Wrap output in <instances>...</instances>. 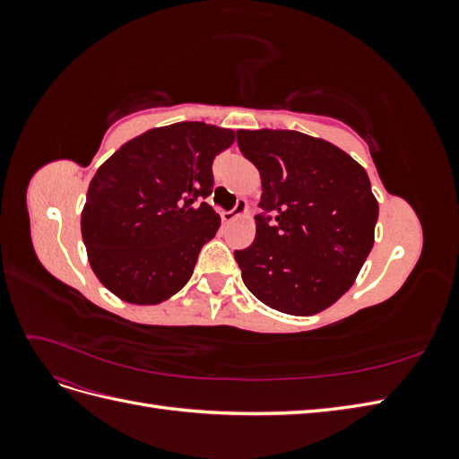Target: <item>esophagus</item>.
<instances>
[{
	"instance_id": "34e87169",
	"label": "esophagus",
	"mask_w": 459,
	"mask_h": 459,
	"mask_svg": "<svg viewBox=\"0 0 459 459\" xmlns=\"http://www.w3.org/2000/svg\"><path fill=\"white\" fill-rule=\"evenodd\" d=\"M247 211H248V203L245 199H239L238 204H235L233 211H224L220 216H221V221H224V224H230V221L238 220L239 216L247 214Z\"/></svg>"
}]
</instances>
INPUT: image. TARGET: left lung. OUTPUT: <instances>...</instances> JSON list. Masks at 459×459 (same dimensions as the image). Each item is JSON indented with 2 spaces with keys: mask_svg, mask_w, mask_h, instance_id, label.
Returning <instances> with one entry per match:
<instances>
[{
  "mask_svg": "<svg viewBox=\"0 0 459 459\" xmlns=\"http://www.w3.org/2000/svg\"><path fill=\"white\" fill-rule=\"evenodd\" d=\"M238 145L262 182L251 247L235 251L247 289L293 316L329 308L373 247L379 203L368 172L342 149L295 130H239Z\"/></svg>",
  "mask_w": 459,
  "mask_h": 459,
  "instance_id": "8db88e82",
  "label": "left lung"
}]
</instances>
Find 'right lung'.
Masks as SVG:
<instances>
[{
    "label": "right lung",
    "instance_id": "obj_1",
    "mask_svg": "<svg viewBox=\"0 0 459 459\" xmlns=\"http://www.w3.org/2000/svg\"><path fill=\"white\" fill-rule=\"evenodd\" d=\"M233 142V130L176 122L134 137L97 169L80 228L110 293L145 307L189 281L220 228L212 206L199 201L212 193V160Z\"/></svg>",
    "mask_w": 459,
    "mask_h": 459
}]
</instances>
